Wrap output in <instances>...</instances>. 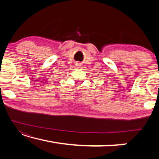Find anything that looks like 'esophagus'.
Masks as SVG:
<instances>
[{
  "mask_svg": "<svg viewBox=\"0 0 159 159\" xmlns=\"http://www.w3.org/2000/svg\"><path fill=\"white\" fill-rule=\"evenodd\" d=\"M77 66H80V64H78Z\"/></svg>",
  "mask_w": 159,
  "mask_h": 159,
  "instance_id": "34e87169",
  "label": "esophagus"
}]
</instances>
